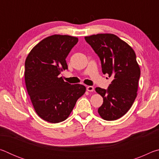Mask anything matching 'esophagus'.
<instances>
[{"label": "esophagus", "instance_id": "1", "mask_svg": "<svg viewBox=\"0 0 159 159\" xmlns=\"http://www.w3.org/2000/svg\"><path fill=\"white\" fill-rule=\"evenodd\" d=\"M86 89H87L88 91H89V92H93V91L94 90V87L92 85H89L86 88Z\"/></svg>", "mask_w": 159, "mask_h": 159}]
</instances>
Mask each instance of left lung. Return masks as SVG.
<instances>
[{
    "label": "left lung",
    "instance_id": "8db88e82",
    "mask_svg": "<svg viewBox=\"0 0 159 159\" xmlns=\"http://www.w3.org/2000/svg\"><path fill=\"white\" fill-rule=\"evenodd\" d=\"M85 40L99 57L102 73L114 79L107 89L95 88L103 98L98 113L104 120H116L128 112L137 97L140 69L136 55L114 34L92 35Z\"/></svg>",
    "mask_w": 159,
    "mask_h": 159
}]
</instances>
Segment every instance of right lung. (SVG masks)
Returning <instances> with one entry per match:
<instances>
[{
	"label": "right lung",
	"instance_id": "obj_1",
	"mask_svg": "<svg viewBox=\"0 0 159 159\" xmlns=\"http://www.w3.org/2000/svg\"><path fill=\"white\" fill-rule=\"evenodd\" d=\"M78 38L53 35L39 43L25 61V83L37 114L48 122L66 120L78 99L85 92L83 85L64 82L60 74L68 69L66 58Z\"/></svg>",
	"mask_w": 159,
	"mask_h": 159
}]
</instances>
